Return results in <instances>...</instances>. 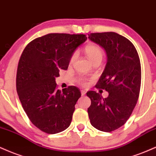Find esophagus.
Instances as JSON below:
<instances>
[{
    "label": "esophagus",
    "mask_w": 156,
    "mask_h": 156,
    "mask_svg": "<svg viewBox=\"0 0 156 156\" xmlns=\"http://www.w3.org/2000/svg\"><path fill=\"white\" fill-rule=\"evenodd\" d=\"M81 94H82V96H85V95L86 94V91L85 90H82Z\"/></svg>",
    "instance_id": "34e87169"
}]
</instances>
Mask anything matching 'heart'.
<instances>
[{
    "instance_id": "b5f03b06",
    "label": "heart",
    "mask_w": 156,
    "mask_h": 156,
    "mask_svg": "<svg viewBox=\"0 0 156 156\" xmlns=\"http://www.w3.org/2000/svg\"><path fill=\"white\" fill-rule=\"evenodd\" d=\"M85 52L87 55L88 59L92 62V63H94L96 61H101L102 58L104 57V51L99 46L96 45V44H88L85 47ZM76 58V54L74 53L72 55L69 60V63H72L74 61L75 59ZM80 82L82 84V85H87V82H86L84 80L80 79Z\"/></svg>"
}]
</instances>
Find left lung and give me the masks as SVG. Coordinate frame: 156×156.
Returning <instances> with one entry per match:
<instances>
[{
	"mask_svg": "<svg viewBox=\"0 0 156 156\" xmlns=\"http://www.w3.org/2000/svg\"><path fill=\"white\" fill-rule=\"evenodd\" d=\"M88 38L107 53V65L96 87L109 96L104 98L96 91H88L91 104L87 112L93 127L111 132L126 123L136 104L142 77L140 57L133 44L116 33H94Z\"/></svg>",
	"mask_w": 156,
	"mask_h": 156,
	"instance_id": "8db88e82",
	"label": "left lung"
}]
</instances>
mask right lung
I'll use <instances>...</instances> for the list:
<instances>
[{
    "instance_id": "obj_1",
    "label": "right lung",
    "mask_w": 156,
    "mask_h": 156,
    "mask_svg": "<svg viewBox=\"0 0 156 156\" xmlns=\"http://www.w3.org/2000/svg\"><path fill=\"white\" fill-rule=\"evenodd\" d=\"M86 40L84 34H49L30 41L22 53L16 91L31 122L44 132L55 134L70 126L81 92L75 86L57 90L55 78Z\"/></svg>"
}]
</instances>
